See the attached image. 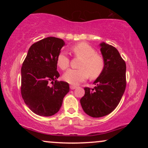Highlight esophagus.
<instances>
[{
    "label": "esophagus",
    "instance_id": "obj_1",
    "mask_svg": "<svg viewBox=\"0 0 148 148\" xmlns=\"http://www.w3.org/2000/svg\"><path fill=\"white\" fill-rule=\"evenodd\" d=\"M76 88V86H70V89L71 90H74Z\"/></svg>",
    "mask_w": 148,
    "mask_h": 148
}]
</instances>
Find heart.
I'll list each match as a JSON object with an SVG mask.
<instances>
[{
    "label": "heart",
    "instance_id": "obj_1",
    "mask_svg": "<svg viewBox=\"0 0 148 148\" xmlns=\"http://www.w3.org/2000/svg\"><path fill=\"white\" fill-rule=\"evenodd\" d=\"M72 51L75 56L81 58L79 69H68L63 74V80L71 85L79 84L86 81L88 76L96 79L101 75L105 66L103 58L97 53L96 50L85 42L74 45ZM57 64L61 69H65L69 65V59L64 52L59 53L56 59Z\"/></svg>",
    "mask_w": 148,
    "mask_h": 148
}]
</instances>
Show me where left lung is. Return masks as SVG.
<instances>
[{
    "mask_svg": "<svg viewBox=\"0 0 148 148\" xmlns=\"http://www.w3.org/2000/svg\"><path fill=\"white\" fill-rule=\"evenodd\" d=\"M100 51L105 61L101 75L94 81V88H85L80 99L85 113L93 118L111 113L120 101L126 88V64L113 46L101 42Z\"/></svg>",
    "mask_w": 148,
    "mask_h": 148,
    "instance_id": "obj_1",
    "label": "left lung"
}]
</instances>
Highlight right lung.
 Masks as SVG:
<instances>
[{
  "label": "right lung",
  "mask_w": 148,
  "mask_h": 148,
  "mask_svg": "<svg viewBox=\"0 0 148 148\" xmlns=\"http://www.w3.org/2000/svg\"><path fill=\"white\" fill-rule=\"evenodd\" d=\"M62 39L49 37L34 43L22 64L21 92L27 106L35 114L49 117L58 113L64 97L69 92L68 83L58 81L56 59ZM52 81V86L49 82Z\"/></svg>",
  "instance_id": "obj_1"
}]
</instances>
